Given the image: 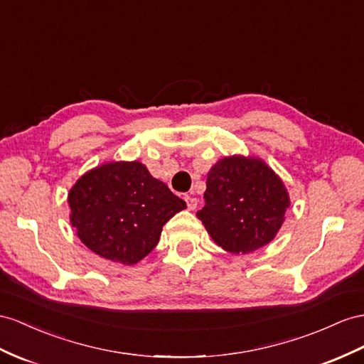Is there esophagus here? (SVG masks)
<instances>
[{"mask_svg":"<svg viewBox=\"0 0 364 364\" xmlns=\"http://www.w3.org/2000/svg\"><path fill=\"white\" fill-rule=\"evenodd\" d=\"M184 200H186V203H188V209H189V210H195V209H197V206H198V200H197V198L191 197V195H186Z\"/></svg>","mask_w":364,"mask_h":364,"instance_id":"34e87169","label":"esophagus"}]
</instances>
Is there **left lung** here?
Returning a JSON list of instances; mask_svg holds the SVG:
<instances>
[{"mask_svg": "<svg viewBox=\"0 0 364 364\" xmlns=\"http://www.w3.org/2000/svg\"><path fill=\"white\" fill-rule=\"evenodd\" d=\"M204 208L197 217L228 252L249 254L272 241L284 221L289 195L262 160L223 158L208 175Z\"/></svg>", "mask_w": 364, "mask_h": 364, "instance_id": "obj_1", "label": "left lung"}]
</instances>
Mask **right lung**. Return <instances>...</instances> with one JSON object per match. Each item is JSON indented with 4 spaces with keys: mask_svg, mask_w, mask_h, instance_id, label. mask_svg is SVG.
Wrapping results in <instances>:
<instances>
[{
    "mask_svg": "<svg viewBox=\"0 0 364 364\" xmlns=\"http://www.w3.org/2000/svg\"><path fill=\"white\" fill-rule=\"evenodd\" d=\"M70 223L100 257L135 264L186 203L138 161L107 163L82 175L69 193Z\"/></svg>",
    "mask_w": 364,
    "mask_h": 364,
    "instance_id": "right-lung-1",
    "label": "right lung"
}]
</instances>
